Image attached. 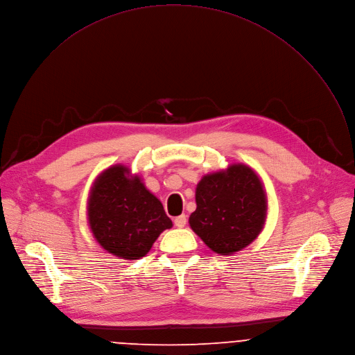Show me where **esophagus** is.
I'll list each match as a JSON object with an SVG mask.
<instances>
[{
	"label": "esophagus",
	"mask_w": 355,
	"mask_h": 355,
	"mask_svg": "<svg viewBox=\"0 0 355 355\" xmlns=\"http://www.w3.org/2000/svg\"><path fill=\"white\" fill-rule=\"evenodd\" d=\"M175 227H178V228H183L184 225H186V223H187V218H186V216H179V217H176L175 218Z\"/></svg>",
	"instance_id": "esophagus-1"
}]
</instances>
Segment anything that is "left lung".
Masks as SVG:
<instances>
[{"label": "left lung", "instance_id": "obj_1", "mask_svg": "<svg viewBox=\"0 0 355 355\" xmlns=\"http://www.w3.org/2000/svg\"><path fill=\"white\" fill-rule=\"evenodd\" d=\"M196 204L189 225L220 256L248 248L267 218L264 183L253 168L241 162L204 175L196 187Z\"/></svg>", "mask_w": 355, "mask_h": 355}]
</instances>
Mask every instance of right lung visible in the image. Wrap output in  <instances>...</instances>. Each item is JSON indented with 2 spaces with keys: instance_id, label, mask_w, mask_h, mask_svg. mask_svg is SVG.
Segmentation results:
<instances>
[{
  "instance_id": "right-lung-1",
  "label": "right lung",
  "mask_w": 355,
  "mask_h": 355,
  "mask_svg": "<svg viewBox=\"0 0 355 355\" xmlns=\"http://www.w3.org/2000/svg\"><path fill=\"white\" fill-rule=\"evenodd\" d=\"M87 220L101 248L123 260L144 257L158 236L173 225L159 198L123 164L106 168L94 180Z\"/></svg>"
}]
</instances>
